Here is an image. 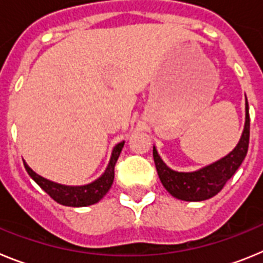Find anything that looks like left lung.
<instances>
[{
    "instance_id": "8db88e82",
    "label": "left lung",
    "mask_w": 263,
    "mask_h": 263,
    "mask_svg": "<svg viewBox=\"0 0 263 263\" xmlns=\"http://www.w3.org/2000/svg\"><path fill=\"white\" fill-rule=\"evenodd\" d=\"M245 126L240 142L227 157L218 159L215 163L192 173H178L166 166L158 155L155 146L153 147L155 167L158 176L170 194L176 199L184 201H203L211 199L221 191L225 183L234 175L242 160L245 159L249 147L250 118L248 100L245 103Z\"/></svg>"
}]
</instances>
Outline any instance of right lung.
<instances>
[{
  "label": "right lung",
  "mask_w": 263,
  "mask_h": 263,
  "mask_svg": "<svg viewBox=\"0 0 263 263\" xmlns=\"http://www.w3.org/2000/svg\"><path fill=\"white\" fill-rule=\"evenodd\" d=\"M125 142H120L115 146L111 152L110 160H109L108 167L104 171V174L96 179L95 182L85 185H63L59 183L51 182L48 179L42 178L36 173H34L27 163L23 160L25 168L27 174L34 179V182L39 185L45 192H47L53 200L62 205L67 206H88L92 204L99 203L101 199L106 195V192L110 190L113 180H115V166L118 157L121 154V150L124 147Z\"/></svg>",
  "instance_id": "1"
}]
</instances>
